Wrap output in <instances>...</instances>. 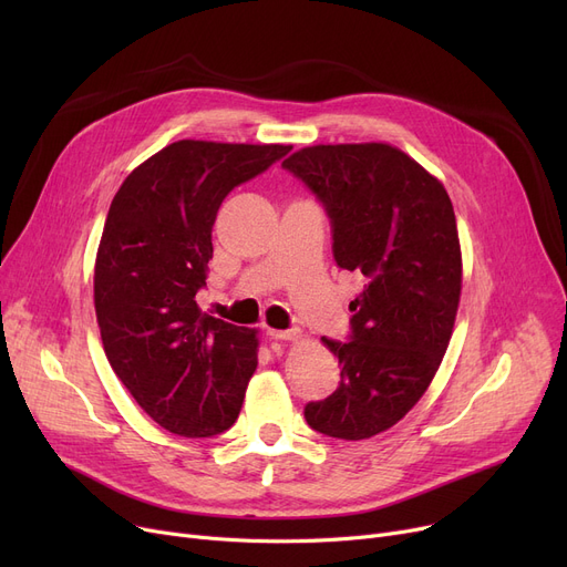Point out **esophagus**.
<instances>
[{
	"instance_id": "obj_1",
	"label": "esophagus",
	"mask_w": 567,
	"mask_h": 567,
	"mask_svg": "<svg viewBox=\"0 0 567 567\" xmlns=\"http://www.w3.org/2000/svg\"><path fill=\"white\" fill-rule=\"evenodd\" d=\"M266 336L271 340H285V342H293L301 338L299 329H289V331H278V329H266Z\"/></svg>"
}]
</instances>
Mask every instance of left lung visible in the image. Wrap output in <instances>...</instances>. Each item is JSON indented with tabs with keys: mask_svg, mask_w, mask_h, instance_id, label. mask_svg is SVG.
<instances>
[{
	"mask_svg": "<svg viewBox=\"0 0 567 567\" xmlns=\"http://www.w3.org/2000/svg\"><path fill=\"white\" fill-rule=\"evenodd\" d=\"M282 167L321 202L340 268L365 276L333 395L306 404L312 430L344 441L393 427L423 398L449 349L462 291L453 202L427 169L381 142L317 144Z\"/></svg>",
	"mask_w": 567,
	"mask_h": 567,
	"instance_id": "left-lung-1",
	"label": "left lung"
}]
</instances>
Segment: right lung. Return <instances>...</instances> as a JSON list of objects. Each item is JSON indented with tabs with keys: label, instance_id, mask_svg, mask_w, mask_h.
Returning a JSON list of instances; mask_svg holds the SVG:
<instances>
[{
	"label": "right lung",
	"instance_id": "obj_1",
	"mask_svg": "<svg viewBox=\"0 0 567 567\" xmlns=\"http://www.w3.org/2000/svg\"><path fill=\"white\" fill-rule=\"evenodd\" d=\"M289 152L178 140L135 167L110 204L94 271L103 349L135 402L172 434L216 436L241 411L257 336L202 315L195 293L223 199Z\"/></svg>",
	"mask_w": 567,
	"mask_h": 567
}]
</instances>
